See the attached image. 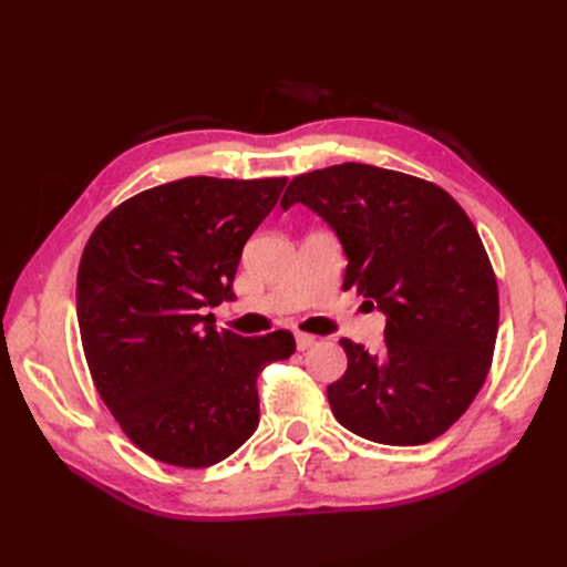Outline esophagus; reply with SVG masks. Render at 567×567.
Segmentation results:
<instances>
[{
	"instance_id": "1",
	"label": "esophagus",
	"mask_w": 567,
	"mask_h": 567,
	"mask_svg": "<svg viewBox=\"0 0 567 567\" xmlns=\"http://www.w3.org/2000/svg\"><path fill=\"white\" fill-rule=\"evenodd\" d=\"M315 342H317V336H312V333H296V346H298L300 352L310 350Z\"/></svg>"
}]
</instances>
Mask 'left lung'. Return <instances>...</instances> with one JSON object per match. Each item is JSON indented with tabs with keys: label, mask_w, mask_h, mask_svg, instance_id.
<instances>
[{
	"label": "left lung",
	"mask_w": 567,
	"mask_h": 567,
	"mask_svg": "<svg viewBox=\"0 0 567 567\" xmlns=\"http://www.w3.org/2000/svg\"><path fill=\"white\" fill-rule=\"evenodd\" d=\"M305 203L348 255L342 288L388 317L379 354L340 338L348 371L326 394L354 435L414 447L450 427L483 388L499 329L489 255L442 186L362 163L298 175L284 210Z\"/></svg>",
	"instance_id": "1"
}]
</instances>
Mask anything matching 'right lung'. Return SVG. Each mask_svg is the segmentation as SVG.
Returning a JSON list of instances; mask_svg holds the SVG:
<instances>
[{"instance_id": "right-lung-1", "label": "right lung", "mask_w": 567, "mask_h": 567, "mask_svg": "<svg viewBox=\"0 0 567 567\" xmlns=\"http://www.w3.org/2000/svg\"><path fill=\"white\" fill-rule=\"evenodd\" d=\"M288 177H186L127 198L92 231L78 323L92 381L151 458L208 468L260 423L257 375L296 352L290 331L244 338L205 307L234 300L244 246Z\"/></svg>"}]
</instances>
